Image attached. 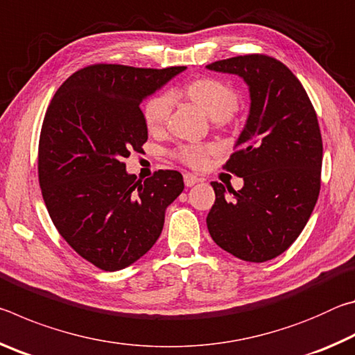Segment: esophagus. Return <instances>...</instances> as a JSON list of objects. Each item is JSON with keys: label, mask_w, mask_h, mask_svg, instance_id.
<instances>
[{"label": "esophagus", "mask_w": 355, "mask_h": 355, "mask_svg": "<svg viewBox=\"0 0 355 355\" xmlns=\"http://www.w3.org/2000/svg\"><path fill=\"white\" fill-rule=\"evenodd\" d=\"M183 178H184V184L188 186V188H191V186H194L196 183L200 182V180L194 175V173H189V172L184 173Z\"/></svg>", "instance_id": "34e87169"}]
</instances>
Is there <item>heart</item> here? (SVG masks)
I'll use <instances>...</instances> for the list:
<instances>
[{"label":"heart","mask_w":355,"mask_h":355,"mask_svg":"<svg viewBox=\"0 0 355 355\" xmlns=\"http://www.w3.org/2000/svg\"><path fill=\"white\" fill-rule=\"evenodd\" d=\"M186 97L200 107L209 119L225 120L236 111L238 95L230 86L222 81L203 78L188 84L184 89ZM172 95L159 94L147 101L144 107V119L150 131H161L167 123V119L172 111ZM209 147L202 146H186L180 150V158L191 166H199L203 163Z\"/></svg>","instance_id":"heart-1"}]
</instances>
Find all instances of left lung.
I'll return each mask as SVG.
<instances>
[{
    "mask_svg": "<svg viewBox=\"0 0 355 355\" xmlns=\"http://www.w3.org/2000/svg\"><path fill=\"white\" fill-rule=\"evenodd\" d=\"M207 69L239 76L250 97L236 152L225 164L244 184L233 191L211 183L216 202L207 216L208 232L220 249L244 261L272 260L296 241L320 196L316 112L300 81L274 58L236 56Z\"/></svg>",
    "mask_w": 355,
    "mask_h": 355,
    "instance_id": "8db88e82",
    "label": "left lung"
}]
</instances>
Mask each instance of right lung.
<instances>
[{
	"label": "right lung",
	"mask_w": 355,
	"mask_h": 355,
	"mask_svg": "<svg viewBox=\"0 0 355 355\" xmlns=\"http://www.w3.org/2000/svg\"><path fill=\"white\" fill-rule=\"evenodd\" d=\"M184 70L91 65L67 78L48 106L42 196L70 248L103 271H120L153 248L167 207L184 189L177 171L137 180L123 163L148 137L141 103Z\"/></svg>",
	"instance_id": "obj_1"
}]
</instances>
